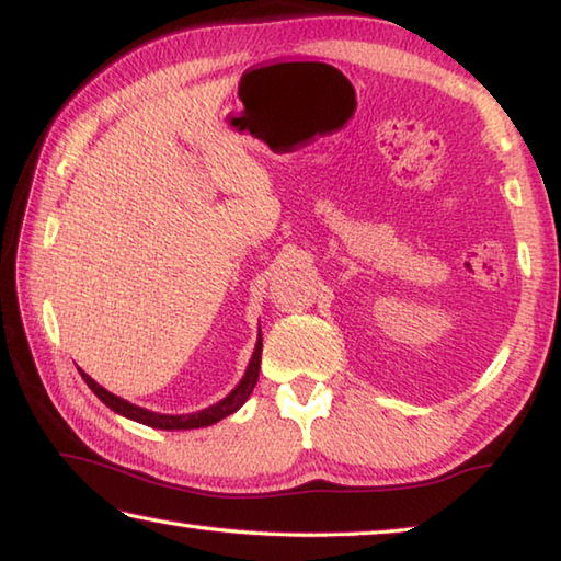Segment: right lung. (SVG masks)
Returning a JSON list of instances; mask_svg holds the SVG:
<instances>
[{
	"mask_svg": "<svg viewBox=\"0 0 561 561\" xmlns=\"http://www.w3.org/2000/svg\"><path fill=\"white\" fill-rule=\"evenodd\" d=\"M261 348H263V340H261V334H259L256 348H253V356H251V362H249V368H247L244 378L239 380V386L231 390L227 398H221L219 403L209 405L205 410H197V412H187V415H161V412L139 408V405L129 403V400H124L119 396L110 393L107 388H102L98 380H92L88 374L82 371V368H80V374L84 378V383L90 386L92 393L98 396L104 405L112 408L114 412H119V415H124V417L136 420V422H141V425H149V427H156V430H197V427L215 425V422L225 420L227 415H231V412H237L241 405L247 403L253 386H256V380H259Z\"/></svg>",
	"mask_w": 561,
	"mask_h": 561,
	"instance_id": "right-lung-1",
	"label": "right lung"
}]
</instances>
